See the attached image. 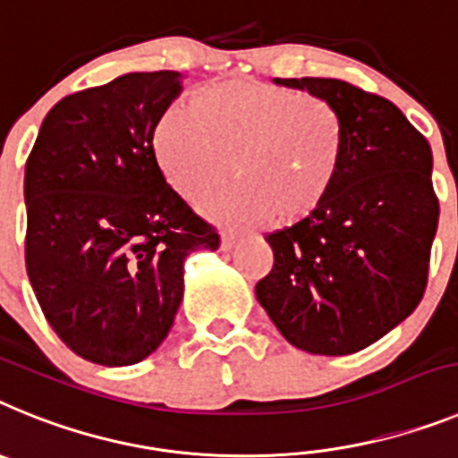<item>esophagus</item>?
Listing matches in <instances>:
<instances>
[{
	"label": "esophagus",
	"mask_w": 458,
	"mask_h": 458,
	"mask_svg": "<svg viewBox=\"0 0 458 458\" xmlns=\"http://www.w3.org/2000/svg\"><path fill=\"white\" fill-rule=\"evenodd\" d=\"M240 242H242V234L234 233V230H224V233H221V249H224V251L234 249Z\"/></svg>",
	"instance_id": "34e87169"
}]
</instances>
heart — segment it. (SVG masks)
Instances as JSON below:
<instances>
[{
	"label": "heart",
	"instance_id": "obj_1",
	"mask_svg": "<svg viewBox=\"0 0 458 458\" xmlns=\"http://www.w3.org/2000/svg\"><path fill=\"white\" fill-rule=\"evenodd\" d=\"M163 170L184 196L233 174L242 184L202 200L224 221L301 224L323 209L344 165V122L334 106L256 78L207 87L193 106H174L154 135Z\"/></svg>",
	"mask_w": 458,
	"mask_h": 458
}]
</instances>
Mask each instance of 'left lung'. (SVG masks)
Returning <instances> with one entry per match:
<instances>
[{
  "label": "left lung",
  "mask_w": 458,
  "mask_h": 458,
  "mask_svg": "<svg viewBox=\"0 0 458 458\" xmlns=\"http://www.w3.org/2000/svg\"><path fill=\"white\" fill-rule=\"evenodd\" d=\"M336 108L344 165L323 209L265 240L274 267L256 285L284 339L350 355L383 339L421 301L438 230L427 138L387 98L334 78H274Z\"/></svg>",
  "instance_id": "8db88e82"
}]
</instances>
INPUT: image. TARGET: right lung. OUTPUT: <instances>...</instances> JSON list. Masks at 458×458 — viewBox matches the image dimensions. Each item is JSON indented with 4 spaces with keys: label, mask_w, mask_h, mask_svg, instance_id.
I'll use <instances>...</instances> for the list:
<instances>
[{
    "label": "right lung",
    "mask_w": 458,
    "mask_h": 458,
    "mask_svg": "<svg viewBox=\"0 0 458 458\" xmlns=\"http://www.w3.org/2000/svg\"><path fill=\"white\" fill-rule=\"evenodd\" d=\"M180 94L177 71L75 91L46 114L27 158V276L59 339L101 367L152 355L184 297L186 256L221 242L154 154Z\"/></svg>",
    "instance_id": "obj_1"
}]
</instances>
